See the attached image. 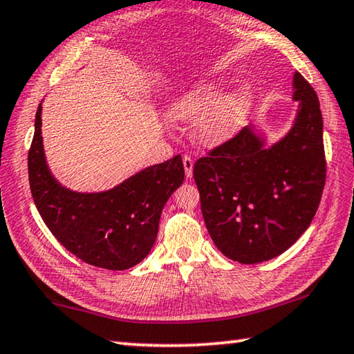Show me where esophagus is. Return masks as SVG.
<instances>
[{
  "label": "esophagus",
  "mask_w": 354,
  "mask_h": 354,
  "mask_svg": "<svg viewBox=\"0 0 354 354\" xmlns=\"http://www.w3.org/2000/svg\"><path fill=\"white\" fill-rule=\"evenodd\" d=\"M183 165H184V171H185V176L192 178V169H194V159L190 158V156H183Z\"/></svg>",
  "instance_id": "34e87169"
}]
</instances>
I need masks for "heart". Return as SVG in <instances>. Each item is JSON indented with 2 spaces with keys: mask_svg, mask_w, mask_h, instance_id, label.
Returning <instances> with one entry per match:
<instances>
[{
  "mask_svg": "<svg viewBox=\"0 0 354 354\" xmlns=\"http://www.w3.org/2000/svg\"><path fill=\"white\" fill-rule=\"evenodd\" d=\"M221 93L214 87H198L171 107L175 122L194 123L192 136L205 147L225 143L242 127L247 117L248 93L239 92L220 101Z\"/></svg>",
  "mask_w": 354,
  "mask_h": 354,
  "instance_id": "heart-1",
  "label": "heart"
}]
</instances>
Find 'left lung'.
Listing matches in <instances>:
<instances>
[{
    "label": "left lung",
    "mask_w": 354,
    "mask_h": 354,
    "mask_svg": "<svg viewBox=\"0 0 354 354\" xmlns=\"http://www.w3.org/2000/svg\"><path fill=\"white\" fill-rule=\"evenodd\" d=\"M297 122L270 148L251 127L194 165L201 212L221 253L241 263L272 259L308 230L326 179L323 120L314 87L298 73Z\"/></svg>",
    "instance_id": "left-lung-1"
}]
</instances>
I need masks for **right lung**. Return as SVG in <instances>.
Instances as JSON below:
<instances>
[{"label": "right lung", "instance_id": "obj_1", "mask_svg": "<svg viewBox=\"0 0 354 354\" xmlns=\"http://www.w3.org/2000/svg\"><path fill=\"white\" fill-rule=\"evenodd\" d=\"M41 104L28 153L29 187L40 217L70 253L107 270H127L145 259L159 230L160 212L184 181L181 156L148 167L115 189L76 194L48 169L41 145Z\"/></svg>", "mask_w": 354, "mask_h": 354}]
</instances>
